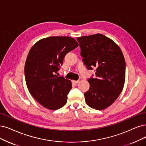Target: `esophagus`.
<instances>
[{
    "instance_id": "esophagus-1",
    "label": "esophagus",
    "mask_w": 146,
    "mask_h": 146,
    "mask_svg": "<svg viewBox=\"0 0 146 146\" xmlns=\"http://www.w3.org/2000/svg\"><path fill=\"white\" fill-rule=\"evenodd\" d=\"M73 82L74 84H78L79 82V80H73Z\"/></svg>"
}]
</instances>
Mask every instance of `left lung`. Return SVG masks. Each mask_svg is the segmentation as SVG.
Masks as SVG:
<instances>
[{
  "label": "left lung",
  "instance_id": "8db88e82",
  "mask_svg": "<svg viewBox=\"0 0 146 146\" xmlns=\"http://www.w3.org/2000/svg\"><path fill=\"white\" fill-rule=\"evenodd\" d=\"M80 55L86 68L94 75L88 78L90 88L84 93L86 103L97 110L106 108L121 93L125 81L126 62L120 48L100 34L78 37Z\"/></svg>",
  "mask_w": 146,
  "mask_h": 146
}]
</instances>
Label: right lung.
I'll use <instances>...</instances> for the list:
<instances>
[{
	"label": "right lung",
	"mask_w": 146,
	"mask_h": 146,
	"mask_svg": "<svg viewBox=\"0 0 146 146\" xmlns=\"http://www.w3.org/2000/svg\"><path fill=\"white\" fill-rule=\"evenodd\" d=\"M78 46L73 38L50 36L36 42L28 53L25 66L27 87L33 98L48 110L59 109L67 103L71 82L56 74L66 54Z\"/></svg>",
	"instance_id": "right-lung-1"
}]
</instances>
